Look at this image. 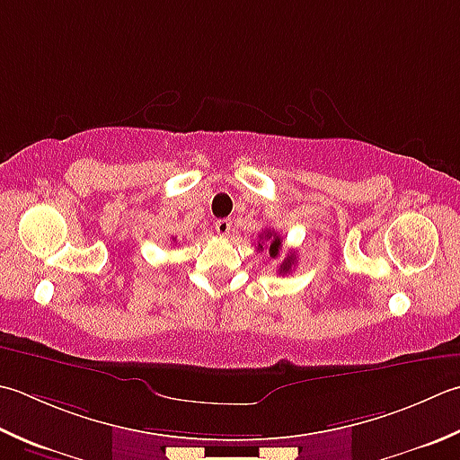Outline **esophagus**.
Masks as SVG:
<instances>
[{
    "label": "esophagus",
    "mask_w": 460,
    "mask_h": 460,
    "mask_svg": "<svg viewBox=\"0 0 460 460\" xmlns=\"http://www.w3.org/2000/svg\"><path fill=\"white\" fill-rule=\"evenodd\" d=\"M215 231H217L221 237L229 235V231H231V221H229V219H219V221H215Z\"/></svg>",
    "instance_id": "esophagus-1"
}]
</instances>
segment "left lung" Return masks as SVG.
<instances>
[{
    "label": "left lung",
    "instance_id": "left-lung-1",
    "mask_svg": "<svg viewBox=\"0 0 460 460\" xmlns=\"http://www.w3.org/2000/svg\"><path fill=\"white\" fill-rule=\"evenodd\" d=\"M265 240L268 241L267 246L264 245ZM263 247H267V249H269V255H271V257L275 259L279 253H281L283 239L279 237L275 231L267 229L265 233H261V235H259V245H257V249L263 251ZM295 263H296V255L293 253V251H289V255H287V257L281 261V265H279V275H287L289 271H293Z\"/></svg>",
    "mask_w": 460,
    "mask_h": 460
}]
</instances>
